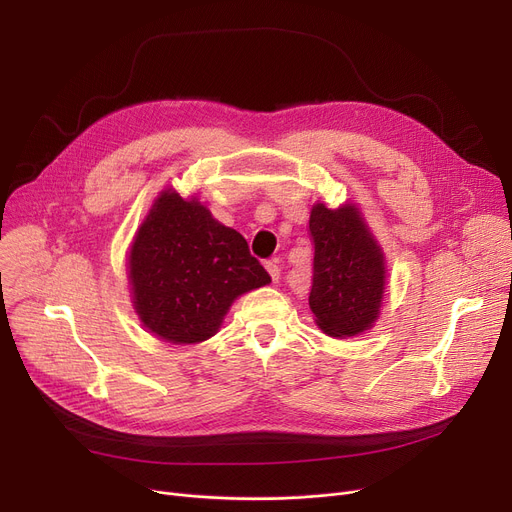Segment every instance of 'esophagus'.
Instances as JSON below:
<instances>
[{
    "label": "esophagus",
    "instance_id": "esophagus-1",
    "mask_svg": "<svg viewBox=\"0 0 512 512\" xmlns=\"http://www.w3.org/2000/svg\"><path fill=\"white\" fill-rule=\"evenodd\" d=\"M265 270H267V274L272 276L274 282L280 280V265H278V261H265Z\"/></svg>",
    "mask_w": 512,
    "mask_h": 512
}]
</instances>
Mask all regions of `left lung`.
Wrapping results in <instances>:
<instances>
[{"mask_svg": "<svg viewBox=\"0 0 512 512\" xmlns=\"http://www.w3.org/2000/svg\"><path fill=\"white\" fill-rule=\"evenodd\" d=\"M313 286L309 307L317 328L332 338L359 336L375 326L386 292V257L361 209L317 201L309 215Z\"/></svg>", "mask_w": 512, "mask_h": 512, "instance_id": "8db88e82", "label": "left lung"}]
</instances>
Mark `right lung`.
I'll return each instance as SVG.
<instances>
[{
	"mask_svg": "<svg viewBox=\"0 0 512 512\" xmlns=\"http://www.w3.org/2000/svg\"><path fill=\"white\" fill-rule=\"evenodd\" d=\"M126 267L134 313L147 332L170 344H199L218 334L238 297L272 282L240 232L174 188L153 201Z\"/></svg>",
	"mask_w": 512,
	"mask_h": 512,
	"instance_id": "right-lung-1",
	"label": "right lung"
}]
</instances>
